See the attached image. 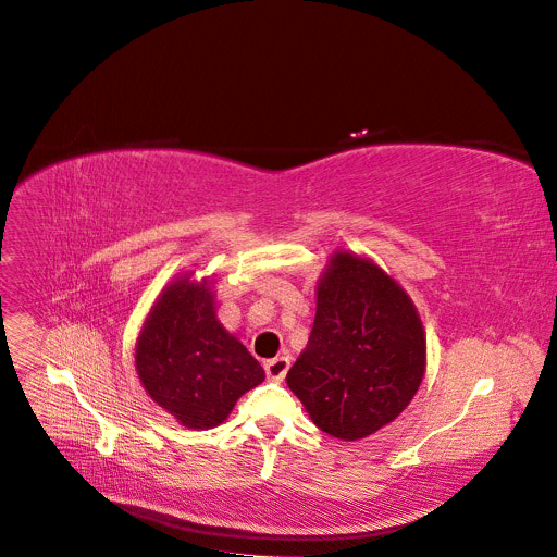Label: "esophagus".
<instances>
[{"label": "esophagus", "mask_w": 557, "mask_h": 557, "mask_svg": "<svg viewBox=\"0 0 557 557\" xmlns=\"http://www.w3.org/2000/svg\"><path fill=\"white\" fill-rule=\"evenodd\" d=\"M288 366H290L288 357H275V359L263 363V370H267V379H269V382H275V384L284 382V376H286V372H288Z\"/></svg>", "instance_id": "34e87169"}]
</instances>
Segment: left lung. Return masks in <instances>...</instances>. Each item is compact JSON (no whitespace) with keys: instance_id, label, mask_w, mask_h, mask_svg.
<instances>
[{"instance_id":"obj_1","label":"left lung","mask_w":557,"mask_h":557,"mask_svg":"<svg viewBox=\"0 0 557 557\" xmlns=\"http://www.w3.org/2000/svg\"><path fill=\"white\" fill-rule=\"evenodd\" d=\"M424 366L422 323L395 280L368 259L332 257L307 349L286 374L313 424L341 441L372 435L413 399Z\"/></svg>"}]
</instances>
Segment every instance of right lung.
Returning <instances> with one entry per match:
<instances>
[{"instance_id":"1","label":"right lung","mask_w":557,"mask_h":557,"mask_svg":"<svg viewBox=\"0 0 557 557\" xmlns=\"http://www.w3.org/2000/svg\"><path fill=\"white\" fill-rule=\"evenodd\" d=\"M141 384L181 424H221L263 370L216 320L212 290L189 280L173 282L149 313L135 347Z\"/></svg>"}]
</instances>
